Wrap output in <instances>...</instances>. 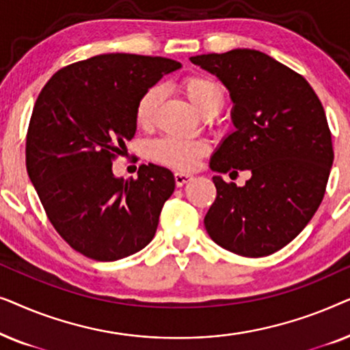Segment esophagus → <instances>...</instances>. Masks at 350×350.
I'll list each match as a JSON object with an SVG mask.
<instances>
[{
    "instance_id": "1",
    "label": "esophagus",
    "mask_w": 350,
    "mask_h": 350,
    "mask_svg": "<svg viewBox=\"0 0 350 350\" xmlns=\"http://www.w3.org/2000/svg\"><path fill=\"white\" fill-rule=\"evenodd\" d=\"M191 178H193V175L181 174V172H176V174H175V185L176 186H183V185L188 183Z\"/></svg>"
}]
</instances>
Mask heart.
I'll return each mask as SVG.
<instances>
[{
	"mask_svg": "<svg viewBox=\"0 0 350 350\" xmlns=\"http://www.w3.org/2000/svg\"><path fill=\"white\" fill-rule=\"evenodd\" d=\"M181 90L204 116H215L226 102V90L217 79L205 75H191L181 81ZM161 88L151 85L137 98L135 122L140 129H150L154 122L157 107L161 103ZM150 156L172 169L180 172L193 170L199 159L207 154L208 145L204 140H186L165 135L150 143Z\"/></svg>",
	"mask_w": 350,
	"mask_h": 350,
	"instance_id": "b5f03b06",
	"label": "heart"
}]
</instances>
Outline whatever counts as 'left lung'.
Instances as JSON below:
<instances>
[{
	"mask_svg": "<svg viewBox=\"0 0 350 350\" xmlns=\"http://www.w3.org/2000/svg\"><path fill=\"white\" fill-rule=\"evenodd\" d=\"M189 60L217 75L234 102L236 131L210 167L219 174L252 172L242 188L213 176L217 198L205 229L241 256L271 255L303 231L325 196L334 152L322 102L303 76L260 51Z\"/></svg>",
	"mask_w": 350,
	"mask_h": 350,
	"instance_id": "left-lung-1",
	"label": "left lung"
}]
</instances>
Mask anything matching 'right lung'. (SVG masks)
Masks as SVG:
<instances>
[{"label":"right lung","mask_w":350,"mask_h":350,"mask_svg":"<svg viewBox=\"0 0 350 350\" xmlns=\"http://www.w3.org/2000/svg\"><path fill=\"white\" fill-rule=\"evenodd\" d=\"M165 57L102 54L57 71L38 95L27 132V172L60 237L95 261L137 253L154 237L174 174L154 164L116 178L113 161L137 131V98L178 70Z\"/></svg>","instance_id":"right-lung-1"}]
</instances>
